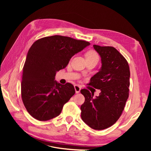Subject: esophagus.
<instances>
[{
	"mask_svg": "<svg viewBox=\"0 0 151 151\" xmlns=\"http://www.w3.org/2000/svg\"><path fill=\"white\" fill-rule=\"evenodd\" d=\"M74 88H75V91H76V93H80V91H81V87L79 86H78V85H75L74 86Z\"/></svg>",
	"mask_w": 151,
	"mask_h": 151,
	"instance_id": "1",
	"label": "esophagus"
}]
</instances>
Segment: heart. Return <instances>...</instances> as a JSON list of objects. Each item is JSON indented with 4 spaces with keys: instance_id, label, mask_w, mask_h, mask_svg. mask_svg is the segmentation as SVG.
<instances>
[{
    "instance_id": "b5f03b06",
    "label": "heart",
    "mask_w": 151,
    "mask_h": 151,
    "mask_svg": "<svg viewBox=\"0 0 151 151\" xmlns=\"http://www.w3.org/2000/svg\"><path fill=\"white\" fill-rule=\"evenodd\" d=\"M86 58H89V57H98V55L97 53L95 51H93V50H91V51H89L88 53L86 55Z\"/></svg>"
}]
</instances>
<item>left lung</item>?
<instances>
[{
    "instance_id": "left-lung-1",
    "label": "left lung",
    "mask_w": 151,
    "mask_h": 151,
    "mask_svg": "<svg viewBox=\"0 0 151 151\" xmlns=\"http://www.w3.org/2000/svg\"><path fill=\"white\" fill-rule=\"evenodd\" d=\"M93 47L101 58L102 66L91 78L89 85L101 90L93 98L86 89L81 90L85 101L81 105V118L94 130H103L119 119L129 98L130 68L125 57L113 47Z\"/></svg>"
}]
</instances>
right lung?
Returning a JSON list of instances; mask_svg holds the SVG:
<instances>
[{"instance_id":"obj_1","label":"right lung","mask_w":151,"mask_h":151,"mask_svg":"<svg viewBox=\"0 0 151 151\" xmlns=\"http://www.w3.org/2000/svg\"><path fill=\"white\" fill-rule=\"evenodd\" d=\"M90 43L54 35L36 40L26 56L22 70L21 97L27 111L35 119L47 121L60 115L63 105L75 94L70 83L55 81L56 72Z\"/></svg>"}]
</instances>
